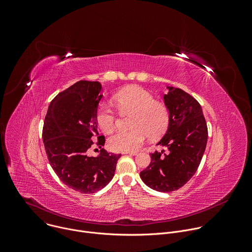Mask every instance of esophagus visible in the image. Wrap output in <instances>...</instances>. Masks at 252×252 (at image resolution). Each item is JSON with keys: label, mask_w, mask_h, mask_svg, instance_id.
I'll return each instance as SVG.
<instances>
[{"label": "esophagus", "mask_w": 252, "mask_h": 252, "mask_svg": "<svg viewBox=\"0 0 252 252\" xmlns=\"http://www.w3.org/2000/svg\"><path fill=\"white\" fill-rule=\"evenodd\" d=\"M123 155H129V156H136V152H123Z\"/></svg>", "instance_id": "34e87169"}]
</instances>
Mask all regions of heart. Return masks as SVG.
Returning a JSON list of instances; mask_svg holds the SVG:
<instances>
[{
  "mask_svg": "<svg viewBox=\"0 0 252 252\" xmlns=\"http://www.w3.org/2000/svg\"><path fill=\"white\" fill-rule=\"evenodd\" d=\"M114 99L122 112H131L132 128L117 131L109 138V147L115 152H132L139 149L147 135L151 139L159 138L169 125L167 107L140 87H127L121 90ZM95 121L104 132H112L116 127L117 115L110 103L101 102L95 112Z\"/></svg>",
  "mask_w": 252,
  "mask_h": 252,
  "instance_id": "b5f03b06",
  "label": "heart"
}]
</instances>
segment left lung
<instances>
[{
	"mask_svg": "<svg viewBox=\"0 0 252 252\" xmlns=\"http://www.w3.org/2000/svg\"><path fill=\"white\" fill-rule=\"evenodd\" d=\"M162 94L169 112V125L158 146L167 149L151 154L150 165L140 171L141 181L149 188L170 192L184 187L196 172L207 142V126L198 101L190 94L166 87Z\"/></svg>",
	"mask_w": 252,
	"mask_h": 252,
	"instance_id": "left-lung-1",
	"label": "left lung"
}]
</instances>
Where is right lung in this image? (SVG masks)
I'll return each instance as SVG.
<instances>
[{
    "mask_svg": "<svg viewBox=\"0 0 252 252\" xmlns=\"http://www.w3.org/2000/svg\"><path fill=\"white\" fill-rule=\"evenodd\" d=\"M101 85L80 81L60 93L50 103L43 128V140L49 161L61 181L76 191L94 193L109 184L115 174L120 155L103 149L97 157L87 152L94 145L103 147L98 135L95 112Z\"/></svg>",
    "mask_w": 252,
    "mask_h": 252,
    "instance_id": "right-lung-1",
    "label": "right lung"
}]
</instances>
